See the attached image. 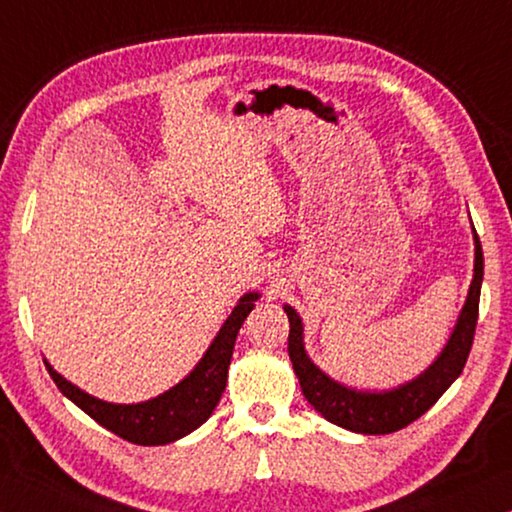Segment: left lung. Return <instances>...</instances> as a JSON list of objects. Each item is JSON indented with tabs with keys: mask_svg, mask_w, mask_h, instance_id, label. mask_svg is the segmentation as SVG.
<instances>
[{
	"mask_svg": "<svg viewBox=\"0 0 512 512\" xmlns=\"http://www.w3.org/2000/svg\"><path fill=\"white\" fill-rule=\"evenodd\" d=\"M472 232L474 275L452 336L427 370L406 384L388 388V391H359V388H350L325 375L305 350V327H302L298 311L284 305L289 316V359L300 381L302 395L325 420L354 433H366V436L400 431L418 420L422 413H427L438 402V397L458 379L467 357H470L483 282V250L474 228Z\"/></svg>",
	"mask_w": 512,
	"mask_h": 512,
	"instance_id": "obj_1",
	"label": "left lung"
}]
</instances>
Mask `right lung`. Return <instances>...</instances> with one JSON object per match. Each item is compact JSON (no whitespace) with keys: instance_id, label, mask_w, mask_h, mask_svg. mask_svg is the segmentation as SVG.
Masks as SVG:
<instances>
[{"instance_id":"add662e5","label":"right lung","mask_w":512,"mask_h":512,"mask_svg":"<svg viewBox=\"0 0 512 512\" xmlns=\"http://www.w3.org/2000/svg\"><path fill=\"white\" fill-rule=\"evenodd\" d=\"M255 300H259L257 291L244 293L194 370L183 381H178L176 386H171L169 391L146 402H103L99 397L81 391L72 381H67L60 372L51 368L47 359L45 366L51 379L56 381L58 391L79 406L81 411L88 413L92 420H97L101 427L135 445H167L201 427L214 413L225 391V381H228V368L237 334L246 316L253 311Z\"/></svg>"}]
</instances>
